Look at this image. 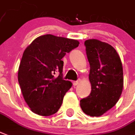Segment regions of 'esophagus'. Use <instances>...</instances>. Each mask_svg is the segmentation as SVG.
I'll return each instance as SVG.
<instances>
[{"label":"esophagus","instance_id":"34e87169","mask_svg":"<svg viewBox=\"0 0 135 135\" xmlns=\"http://www.w3.org/2000/svg\"><path fill=\"white\" fill-rule=\"evenodd\" d=\"M79 83H80V80L75 81H74V82H73V85L74 86H77Z\"/></svg>","mask_w":135,"mask_h":135}]
</instances>
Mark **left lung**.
<instances>
[{
	"label": "left lung",
	"mask_w": 135,
	"mask_h": 135,
	"mask_svg": "<svg viewBox=\"0 0 135 135\" xmlns=\"http://www.w3.org/2000/svg\"><path fill=\"white\" fill-rule=\"evenodd\" d=\"M90 71L89 96L80 101L83 112L91 117H100L113 107L120 98L124 85L120 57L111 45L97 39L84 42Z\"/></svg>",
	"instance_id": "1"
}]
</instances>
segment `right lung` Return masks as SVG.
<instances>
[{
    "mask_svg": "<svg viewBox=\"0 0 135 135\" xmlns=\"http://www.w3.org/2000/svg\"><path fill=\"white\" fill-rule=\"evenodd\" d=\"M77 40L51 34L38 37L25 49L18 80L26 102L33 113L50 116L57 112L72 83L63 79L62 58L78 47ZM59 72L57 78L55 73Z\"/></svg>",
    "mask_w": 135,
    "mask_h": 135,
    "instance_id": "add662e5",
    "label": "right lung"
}]
</instances>
